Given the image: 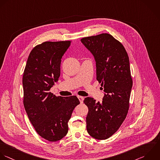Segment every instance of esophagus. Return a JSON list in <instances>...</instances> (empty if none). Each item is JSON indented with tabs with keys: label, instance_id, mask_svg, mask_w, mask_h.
Wrapping results in <instances>:
<instances>
[{
	"label": "esophagus",
	"instance_id": "1",
	"mask_svg": "<svg viewBox=\"0 0 160 160\" xmlns=\"http://www.w3.org/2000/svg\"><path fill=\"white\" fill-rule=\"evenodd\" d=\"M77 97H78V98L79 99V100H80V102L81 103H82L83 102L84 97H81V96H78Z\"/></svg>",
	"mask_w": 160,
	"mask_h": 160
}]
</instances>
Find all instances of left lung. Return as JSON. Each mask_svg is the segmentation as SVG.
<instances>
[{"mask_svg":"<svg viewBox=\"0 0 160 160\" xmlns=\"http://www.w3.org/2000/svg\"><path fill=\"white\" fill-rule=\"evenodd\" d=\"M81 42L95 57L97 80L105 93L101 103L92 97L83 100L88 108L87 130L92 137L106 140L118 131L128 112L133 85L128 55L108 33L83 37Z\"/></svg>","mask_w":160,"mask_h":160,"instance_id":"left-lung-1","label":"left lung"}]
</instances>
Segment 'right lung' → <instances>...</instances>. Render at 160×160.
Segmentation results:
<instances>
[{
    "mask_svg": "<svg viewBox=\"0 0 160 160\" xmlns=\"http://www.w3.org/2000/svg\"><path fill=\"white\" fill-rule=\"evenodd\" d=\"M72 40L44 42L30 52L23 74V105L37 133L57 142L68 133V122L80 104L76 96H55L50 92L60 75L62 58Z\"/></svg>",
    "mask_w": 160,
    "mask_h": 160,
    "instance_id": "obj_1",
    "label": "right lung"
}]
</instances>
